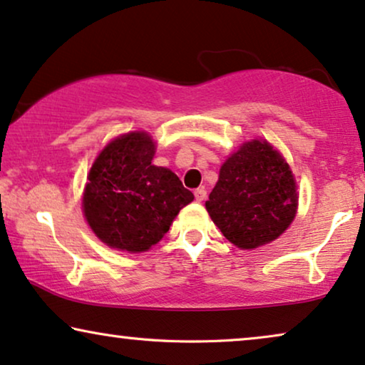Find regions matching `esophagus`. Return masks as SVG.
I'll return each mask as SVG.
<instances>
[{
	"label": "esophagus",
	"mask_w": 365,
	"mask_h": 365,
	"mask_svg": "<svg viewBox=\"0 0 365 365\" xmlns=\"http://www.w3.org/2000/svg\"><path fill=\"white\" fill-rule=\"evenodd\" d=\"M193 195H195L197 202H203L207 198V190L205 188H197V190L193 192Z\"/></svg>",
	"instance_id": "34e87169"
}]
</instances>
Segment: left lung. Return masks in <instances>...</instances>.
<instances>
[{"label":"left lung","instance_id":"8db88e82","mask_svg":"<svg viewBox=\"0 0 365 365\" xmlns=\"http://www.w3.org/2000/svg\"><path fill=\"white\" fill-rule=\"evenodd\" d=\"M297 198L294 175L282 155L270 143L252 140L222 165L205 207L227 240L250 250L287 230Z\"/></svg>","mask_w":365,"mask_h":365}]
</instances>
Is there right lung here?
<instances>
[{"label":"right lung","mask_w":365,"mask_h":365,"mask_svg":"<svg viewBox=\"0 0 365 365\" xmlns=\"http://www.w3.org/2000/svg\"><path fill=\"white\" fill-rule=\"evenodd\" d=\"M153 155L148 133H126L106 145L90 170L85 217L96 237L113 249L148 250L193 200L172 170L155 167Z\"/></svg>","instance_id":"add662e5"}]
</instances>
